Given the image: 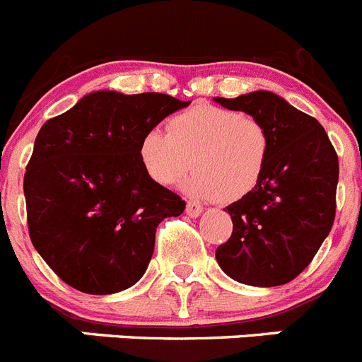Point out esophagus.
<instances>
[{"label":"esophagus","instance_id":"obj_1","mask_svg":"<svg viewBox=\"0 0 362 362\" xmlns=\"http://www.w3.org/2000/svg\"><path fill=\"white\" fill-rule=\"evenodd\" d=\"M202 205H198V204H194V202H189L187 205H185V213H187V216H191V218H198L202 214Z\"/></svg>","mask_w":362,"mask_h":362}]
</instances>
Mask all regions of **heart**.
<instances>
[{
	"label": "heart",
	"instance_id": "b5f03b06",
	"mask_svg": "<svg viewBox=\"0 0 362 362\" xmlns=\"http://www.w3.org/2000/svg\"><path fill=\"white\" fill-rule=\"evenodd\" d=\"M270 133L262 120L211 104H198L168 120V133L148 129L139 142L146 173L173 185L193 164L184 191L197 198L236 202L262 180Z\"/></svg>",
	"mask_w": 362,
	"mask_h": 362
}]
</instances>
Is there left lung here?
I'll return each mask as SVG.
<instances>
[{
	"mask_svg": "<svg viewBox=\"0 0 362 362\" xmlns=\"http://www.w3.org/2000/svg\"><path fill=\"white\" fill-rule=\"evenodd\" d=\"M214 100L256 117L270 133L262 180L226 207L233 234L216 249V262L238 283L285 285L307 269L334 226L337 153L314 117L276 93L259 90Z\"/></svg>",
	"mask_w": 362,
	"mask_h": 362,
	"instance_id": "obj_1",
	"label": "left lung"
}]
</instances>
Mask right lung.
<instances>
[{"label": "right lung", "instance_id": "right-lung-1", "mask_svg": "<svg viewBox=\"0 0 362 362\" xmlns=\"http://www.w3.org/2000/svg\"><path fill=\"white\" fill-rule=\"evenodd\" d=\"M189 103L103 90L39 129L23 180L28 233L64 283L106 296L144 276L158 223L185 202L146 173L139 142Z\"/></svg>", "mask_w": 362, "mask_h": 362}]
</instances>
